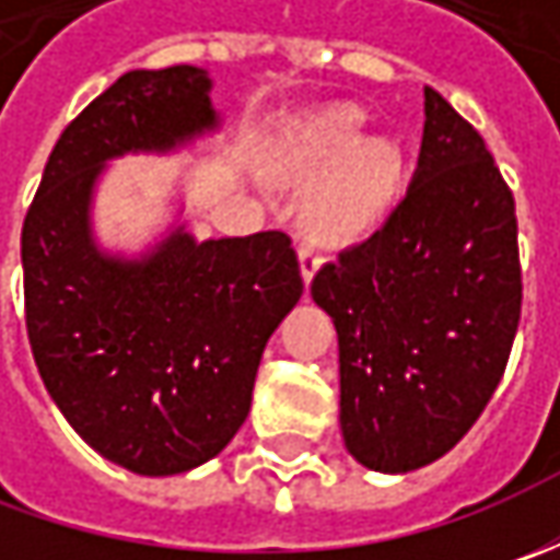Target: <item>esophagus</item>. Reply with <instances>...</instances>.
I'll list each match as a JSON object with an SVG mask.
<instances>
[{"label": "esophagus", "instance_id": "esophagus-1", "mask_svg": "<svg viewBox=\"0 0 560 560\" xmlns=\"http://www.w3.org/2000/svg\"><path fill=\"white\" fill-rule=\"evenodd\" d=\"M320 265H324V255H320V248L314 246V243H305V246L299 248V268H302V280L305 283H312V277L317 273Z\"/></svg>", "mask_w": 560, "mask_h": 560}]
</instances>
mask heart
Wrapping results in <instances>:
<instances>
[{
  "instance_id": "heart-1",
  "label": "heart",
  "mask_w": 560,
  "mask_h": 560,
  "mask_svg": "<svg viewBox=\"0 0 560 560\" xmlns=\"http://www.w3.org/2000/svg\"><path fill=\"white\" fill-rule=\"evenodd\" d=\"M368 115L358 105H330L299 118L273 152V174L308 180L302 218L314 240L339 243L371 230L401 184V149L389 137H364Z\"/></svg>"
}]
</instances>
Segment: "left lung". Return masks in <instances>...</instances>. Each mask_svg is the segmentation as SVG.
Listing matches in <instances>:
<instances>
[{"instance_id": "1", "label": "left lung", "mask_w": 560, "mask_h": 560, "mask_svg": "<svg viewBox=\"0 0 560 560\" xmlns=\"http://www.w3.org/2000/svg\"><path fill=\"white\" fill-rule=\"evenodd\" d=\"M423 118L405 199L312 280L339 336L342 440L380 474L455 448L505 374L521 320L514 196L483 137L430 86Z\"/></svg>"}]
</instances>
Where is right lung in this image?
Masks as SVG:
<instances>
[{
  "instance_id": "right-lung-1",
  "label": "right lung",
  "mask_w": 560,
  "mask_h": 560,
  "mask_svg": "<svg viewBox=\"0 0 560 560\" xmlns=\"http://www.w3.org/2000/svg\"><path fill=\"white\" fill-rule=\"evenodd\" d=\"M211 86L196 65L118 77L58 137L21 233L39 376L80 440L140 477L224 452L270 334L302 299L280 230L196 240L177 221L140 255L98 246L93 202L108 162L214 133Z\"/></svg>"
}]
</instances>
